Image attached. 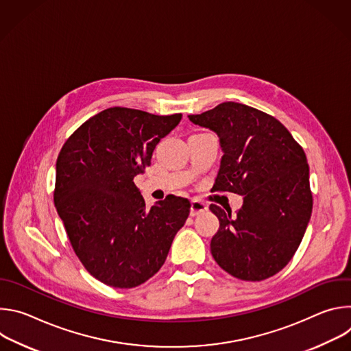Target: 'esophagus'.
<instances>
[{
  "label": "esophagus",
  "instance_id": "1",
  "mask_svg": "<svg viewBox=\"0 0 351 351\" xmlns=\"http://www.w3.org/2000/svg\"><path fill=\"white\" fill-rule=\"evenodd\" d=\"M207 210H208V207H207L206 203L199 202V199H195V198L191 199V207H190V215L191 217H195V215L202 214V213H204Z\"/></svg>",
  "mask_w": 351,
  "mask_h": 351
}]
</instances>
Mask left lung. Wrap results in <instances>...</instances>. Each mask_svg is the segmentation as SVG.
<instances>
[{"mask_svg": "<svg viewBox=\"0 0 351 351\" xmlns=\"http://www.w3.org/2000/svg\"><path fill=\"white\" fill-rule=\"evenodd\" d=\"M189 119L219 137L223 156L213 190L243 195L234 215L210 206L219 219L211 240L214 260L241 280L274 276L293 258L313 213L303 147L276 118L239 103H222Z\"/></svg>", "mask_w": 351, "mask_h": 351, "instance_id": "8db88e82", "label": "left lung"}]
</instances>
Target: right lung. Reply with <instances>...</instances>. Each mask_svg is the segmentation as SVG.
Here are the masks:
<instances>
[{
  "label": "right lung",
  "instance_id": "right-lung-1",
  "mask_svg": "<svg viewBox=\"0 0 351 351\" xmlns=\"http://www.w3.org/2000/svg\"><path fill=\"white\" fill-rule=\"evenodd\" d=\"M182 119L112 107L91 117L62 145L54 203L83 267L112 287H136L164 265L190 203L168 195L149 210L133 179Z\"/></svg>",
  "mask_w": 351,
  "mask_h": 351
}]
</instances>
